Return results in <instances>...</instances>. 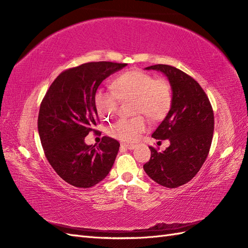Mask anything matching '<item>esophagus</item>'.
<instances>
[{"instance_id": "1", "label": "esophagus", "mask_w": 248, "mask_h": 248, "mask_svg": "<svg viewBox=\"0 0 248 248\" xmlns=\"http://www.w3.org/2000/svg\"><path fill=\"white\" fill-rule=\"evenodd\" d=\"M121 148L133 150L135 148V145H133V144H121Z\"/></svg>"}]
</instances>
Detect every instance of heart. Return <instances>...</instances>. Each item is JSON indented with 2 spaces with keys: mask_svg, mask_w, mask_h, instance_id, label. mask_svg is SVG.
<instances>
[{
  "mask_svg": "<svg viewBox=\"0 0 248 248\" xmlns=\"http://www.w3.org/2000/svg\"><path fill=\"white\" fill-rule=\"evenodd\" d=\"M114 91L99 88L94 94L98 114L103 118L113 116L118 108L119 99H133L134 113L144 114L157 121L165 117L172 104V92L168 82L143 71H128L117 76L112 83ZM147 128L143 116L123 118L108 128V133L121 141H134Z\"/></svg>",
  "mask_w": 248,
  "mask_h": 248,
  "instance_id": "heart-1",
  "label": "heart"
}]
</instances>
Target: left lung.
I'll use <instances>...</instances> for the list:
<instances>
[{
    "instance_id": "obj_1",
    "label": "left lung",
    "mask_w": 248,
    "mask_h": 248,
    "mask_svg": "<svg viewBox=\"0 0 248 248\" xmlns=\"http://www.w3.org/2000/svg\"><path fill=\"white\" fill-rule=\"evenodd\" d=\"M145 69L167 77L172 104L152 133L154 139L168 140L170 145L163 152L149 147L151 156L144 170L160 186L175 188L192 180L207 159L213 138V109L202 86L186 73L161 64Z\"/></svg>"
}]
</instances>
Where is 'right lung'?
Segmentation results:
<instances>
[{"instance_id": "right-lung-1", "label": "right lung", "mask_w": 248, "mask_h": 248, "mask_svg": "<svg viewBox=\"0 0 248 248\" xmlns=\"http://www.w3.org/2000/svg\"><path fill=\"white\" fill-rule=\"evenodd\" d=\"M127 64L93 62L62 71L51 84L40 104L38 132L46 160L62 180L88 188L108 175L120 144L104 136L86 145L89 132H97L94 94L100 84Z\"/></svg>"}]
</instances>
